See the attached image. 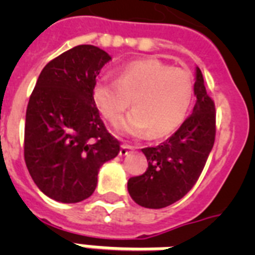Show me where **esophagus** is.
Instances as JSON below:
<instances>
[{
	"instance_id": "esophagus-1",
	"label": "esophagus",
	"mask_w": 255,
	"mask_h": 255,
	"mask_svg": "<svg viewBox=\"0 0 255 255\" xmlns=\"http://www.w3.org/2000/svg\"><path fill=\"white\" fill-rule=\"evenodd\" d=\"M132 151H133V147H132V145H129V144H123V145L120 147L119 153H120V156H126Z\"/></svg>"
}]
</instances>
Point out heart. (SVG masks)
<instances>
[{"instance_id":"heart-1","label":"heart","mask_w":255,"mask_h":255,"mask_svg":"<svg viewBox=\"0 0 255 255\" xmlns=\"http://www.w3.org/2000/svg\"><path fill=\"white\" fill-rule=\"evenodd\" d=\"M94 102L112 126L136 108L126 128L135 135L149 131L153 137L169 135L186 119L193 100V79L186 69L160 59H140L123 66L118 79L99 78L92 88Z\"/></svg>"}]
</instances>
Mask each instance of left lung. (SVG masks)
I'll return each mask as SVG.
<instances>
[{"label": "left lung", "mask_w": 255, "mask_h": 255, "mask_svg": "<svg viewBox=\"0 0 255 255\" xmlns=\"http://www.w3.org/2000/svg\"><path fill=\"white\" fill-rule=\"evenodd\" d=\"M197 102L177 131L156 147L143 148L148 168L128 180V192L140 206L160 209L178 201L197 182L216 139V107L201 70H196Z\"/></svg>", "instance_id": "obj_1"}]
</instances>
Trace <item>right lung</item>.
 Returning a JSON list of instances; mask_svg holds the SVG:
<instances>
[{
    "label": "right lung",
    "instance_id": "obj_1",
    "mask_svg": "<svg viewBox=\"0 0 255 255\" xmlns=\"http://www.w3.org/2000/svg\"><path fill=\"white\" fill-rule=\"evenodd\" d=\"M110 59L96 46H75L43 67L30 95L25 163L35 185L55 201L90 197L100 167L120 151L92 96L96 77Z\"/></svg>",
    "mask_w": 255,
    "mask_h": 255
}]
</instances>
